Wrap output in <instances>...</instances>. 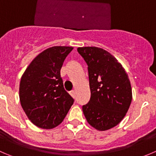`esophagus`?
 I'll list each match as a JSON object with an SVG mask.
<instances>
[{
    "mask_svg": "<svg viewBox=\"0 0 156 156\" xmlns=\"http://www.w3.org/2000/svg\"><path fill=\"white\" fill-rule=\"evenodd\" d=\"M70 94L72 98H75L76 97V92H75V90H72V91H70Z\"/></svg>",
    "mask_w": 156,
    "mask_h": 156,
    "instance_id": "esophagus-1",
    "label": "esophagus"
}]
</instances>
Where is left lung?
<instances>
[{
  "mask_svg": "<svg viewBox=\"0 0 156 156\" xmlns=\"http://www.w3.org/2000/svg\"><path fill=\"white\" fill-rule=\"evenodd\" d=\"M87 65L90 98L82 107L87 123L105 131L120 123L132 101L130 81L122 65L110 52L94 46L78 48Z\"/></svg>",
  "mask_w": 156,
  "mask_h": 156,
  "instance_id": "obj_1",
  "label": "left lung"
}]
</instances>
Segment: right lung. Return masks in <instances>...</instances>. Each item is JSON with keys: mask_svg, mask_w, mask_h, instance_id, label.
Masks as SVG:
<instances>
[{"mask_svg": "<svg viewBox=\"0 0 156 156\" xmlns=\"http://www.w3.org/2000/svg\"><path fill=\"white\" fill-rule=\"evenodd\" d=\"M73 49L53 46L40 53L21 77L20 101L29 120L43 129L58 126L74 103L65 90L60 70Z\"/></svg>", "mask_w": 156, "mask_h": 156, "instance_id": "1", "label": "right lung"}]
</instances>
